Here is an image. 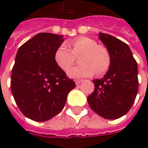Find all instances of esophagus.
<instances>
[{
	"mask_svg": "<svg viewBox=\"0 0 148 148\" xmlns=\"http://www.w3.org/2000/svg\"><path fill=\"white\" fill-rule=\"evenodd\" d=\"M82 82H83L82 80H76V81H75V82H76V84H77V85H79L80 83H82Z\"/></svg>",
	"mask_w": 148,
	"mask_h": 148,
	"instance_id": "esophagus-1",
	"label": "esophagus"
}]
</instances>
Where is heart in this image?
Masks as SVG:
<instances>
[{
	"label": "heart",
	"mask_w": 148,
	"mask_h": 148,
	"mask_svg": "<svg viewBox=\"0 0 148 148\" xmlns=\"http://www.w3.org/2000/svg\"><path fill=\"white\" fill-rule=\"evenodd\" d=\"M70 49L62 44L56 49L54 60L62 70H67L75 62V56L79 58L81 65L70 68L67 75L71 78L90 77L96 71L102 75L110 66V56L103 47H98L94 39L87 37H79L69 43Z\"/></svg>",
	"instance_id": "obj_1"
}]
</instances>
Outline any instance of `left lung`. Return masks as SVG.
Segmentation results:
<instances>
[{
  "mask_svg": "<svg viewBox=\"0 0 148 148\" xmlns=\"http://www.w3.org/2000/svg\"><path fill=\"white\" fill-rule=\"evenodd\" d=\"M99 38L108 49L110 66L103 78L93 81L95 90L87 101L99 116L116 119L128 113L137 96L138 64L123 41L104 33H99Z\"/></svg>",
  "mask_w": 148,
  "mask_h": 148,
  "instance_id": "obj_1",
  "label": "left lung"
}]
</instances>
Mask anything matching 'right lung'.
<instances>
[{
  "label": "right lung",
  "instance_id": "right-lung-1",
  "mask_svg": "<svg viewBox=\"0 0 148 148\" xmlns=\"http://www.w3.org/2000/svg\"><path fill=\"white\" fill-rule=\"evenodd\" d=\"M63 36L40 33L21 45L10 77L14 101L27 118L43 122L59 114L76 84L54 60Z\"/></svg>",
  "mask_w": 148,
  "mask_h": 148
}]
</instances>
